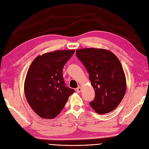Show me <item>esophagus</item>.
<instances>
[{"instance_id":"esophagus-1","label":"esophagus","mask_w":149,"mask_h":149,"mask_svg":"<svg viewBox=\"0 0 149 149\" xmlns=\"http://www.w3.org/2000/svg\"><path fill=\"white\" fill-rule=\"evenodd\" d=\"M76 91H77V93H80L81 92V88L80 87V86H79L78 88H77V89H76Z\"/></svg>"}]
</instances>
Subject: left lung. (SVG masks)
Wrapping results in <instances>:
<instances>
[{
    "mask_svg": "<svg viewBox=\"0 0 149 149\" xmlns=\"http://www.w3.org/2000/svg\"><path fill=\"white\" fill-rule=\"evenodd\" d=\"M76 55L85 66L95 91L91 107L100 114L113 111L124 98L127 88L118 57L108 50L95 48L77 49Z\"/></svg>",
    "mask_w": 149,
    "mask_h": 149,
    "instance_id": "obj_1",
    "label": "left lung"
}]
</instances>
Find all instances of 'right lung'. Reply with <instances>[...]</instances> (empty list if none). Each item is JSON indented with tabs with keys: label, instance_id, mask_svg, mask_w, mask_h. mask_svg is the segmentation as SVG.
<instances>
[{
	"label": "right lung",
	"instance_id": "add662e5",
	"mask_svg": "<svg viewBox=\"0 0 149 149\" xmlns=\"http://www.w3.org/2000/svg\"><path fill=\"white\" fill-rule=\"evenodd\" d=\"M74 50H60L38 56L31 63L24 83V93L31 109L41 118L54 119L75 91L66 86L64 64Z\"/></svg>",
	"mask_w": 149,
	"mask_h": 149
}]
</instances>
